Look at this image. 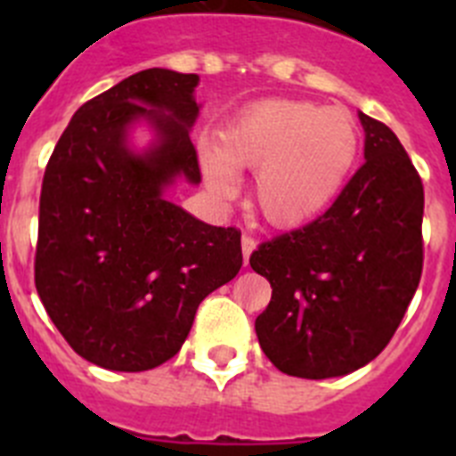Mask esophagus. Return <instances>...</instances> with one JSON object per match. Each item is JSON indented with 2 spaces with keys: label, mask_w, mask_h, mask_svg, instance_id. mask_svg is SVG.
I'll use <instances>...</instances> for the list:
<instances>
[{
  "label": "esophagus",
  "mask_w": 456,
  "mask_h": 456,
  "mask_svg": "<svg viewBox=\"0 0 456 456\" xmlns=\"http://www.w3.org/2000/svg\"><path fill=\"white\" fill-rule=\"evenodd\" d=\"M253 248H256V240L248 235L241 237V253H244V265H248V257H251Z\"/></svg>",
  "instance_id": "esophagus-1"
}]
</instances>
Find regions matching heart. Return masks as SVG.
I'll return each instance as SVG.
<instances>
[{"label": "heart", "mask_w": 456, "mask_h": 456, "mask_svg": "<svg viewBox=\"0 0 456 456\" xmlns=\"http://www.w3.org/2000/svg\"><path fill=\"white\" fill-rule=\"evenodd\" d=\"M358 125L347 109L269 100L247 109L221 134V151L200 143V167L219 196H232L237 171H257L251 205L276 228H301L340 196L358 157Z\"/></svg>", "instance_id": "heart-1"}]
</instances>
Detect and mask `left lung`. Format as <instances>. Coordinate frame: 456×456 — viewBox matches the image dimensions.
I'll list each match as a JSON object with an SVG mask.
<instances>
[{
    "label": "left lung",
    "instance_id": "1",
    "mask_svg": "<svg viewBox=\"0 0 456 456\" xmlns=\"http://www.w3.org/2000/svg\"><path fill=\"white\" fill-rule=\"evenodd\" d=\"M358 118L363 167L324 215L251 256L253 272L272 283L257 340L289 377L363 368L384 352L420 283L422 180L388 125Z\"/></svg>",
    "mask_w": 456,
    "mask_h": 456
}]
</instances>
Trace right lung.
I'll use <instances>...</instances> for the list:
<instances>
[{
    "label": "right lung",
    "mask_w": 456,
    "mask_h": 456,
    "mask_svg": "<svg viewBox=\"0 0 456 456\" xmlns=\"http://www.w3.org/2000/svg\"><path fill=\"white\" fill-rule=\"evenodd\" d=\"M199 75L148 68L75 111L43 175L36 289L82 358L116 372L167 363L209 292L237 276L241 232L193 219L164 199L178 178L200 183L189 127ZM146 118L158 141L129 151Z\"/></svg>",
    "instance_id": "obj_1"
}]
</instances>
